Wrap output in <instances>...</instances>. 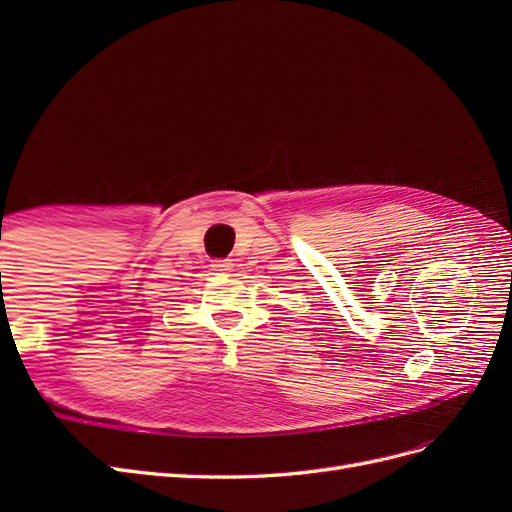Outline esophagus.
I'll use <instances>...</instances> for the list:
<instances>
[{"mask_svg":"<svg viewBox=\"0 0 512 512\" xmlns=\"http://www.w3.org/2000/svg\"><path fill=\"white\" fill-rule=\"evenodd\" d=\"M213 271H220V273H228V271H232V267H235V262H232L230 258H226V260H213Z\"/></svg>","mask_w":512,"mask_h":512,"instance_id":"1","label":"esophagus"}]
</instances>
